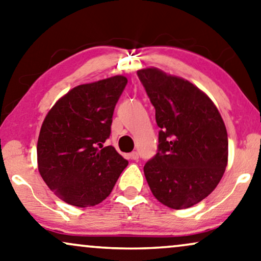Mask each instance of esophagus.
Masks as SVG:
<instances>
[{
    "mask_svg": "<svg viewBox=\"0 0 261 261\" xmlns=\"http://www.w3.org/2000/svg\"><path fill=\"white\" fill-rule=\"evenodd\" d=\"M128 158H129V160H133V161H138L139 160V153L137 151H133L132 153L128 154Z\"/></svg>",
    "mask_w": 261,
    "mask_h": 261,
    "instance_id": "esophagus-1",
    "label": "esophagus"
}]
</instances>
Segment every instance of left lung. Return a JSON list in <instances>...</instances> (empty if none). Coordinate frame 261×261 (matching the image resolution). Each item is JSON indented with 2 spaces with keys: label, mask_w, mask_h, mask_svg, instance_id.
I'll use <instances>...</instances> for the list:
<instances>
[{
  "label": "left lung",
  "mask_w": 261,
  "mask_h": 261,
  "mask_svg": "<svg viewBox=\"0 0 261 261\" xmlns=\"http://www.w3.org/2000/svg\"><path fill=\"white\" fill-rule=\"evenodd\" d=\"M137 74L161 128L157 153L145 164V177L158 201L188 208L207 197L224 174L225 124L212 100L189 81L155 68Z\"/></svg>",
  "instance_id": "left-lung-1"
}]
</instances>
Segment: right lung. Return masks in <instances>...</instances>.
<instances>
[{
    "instance_id": "add662e5",
    "label": "right lung",
    "mask_w": 261,
    "mask_h": 261,
    "mask_svg": "<svg viewBox=\"0 0 261 261\" xmlns=\"http://www.w3.org/2000/svg\"><path fill=\"white\" fill-rule=\"evenodd\" d=\"M127 83L116 75L76 86L46 115L37 144L38 169L61 200L77 207L99 204L128 165L114 146H104Z\"/></svg>"
}]
</instances>
